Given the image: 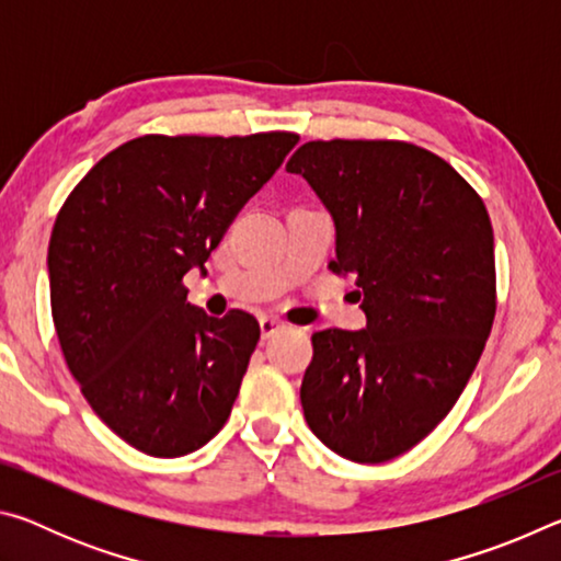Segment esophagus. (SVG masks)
Instances as JSON below:
<instances>
[{
  "label": "esophagus",
  "instance_id": "obj_1",
  "mask_svg": "<svg viewBox=\"0 0 561 561\" xmlns=\"http://www.w3.org/2000/svg\"><path fill=\"white\" fill-rule=\"evenodd\" d=\"M260 329H262V339H272L279 329H284V324L274 317H260Z\"/></svg>",
  "mask_w": 561,
  "mask_h": 561
}]
</instances>
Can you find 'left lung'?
Returning a JSON list of instances; mask_svg holds the SVG:
<instances>
[{
  "label": "left lung",
  "mask_w": 561,
  "mask_h": 561,
  "mask_svg": "<svg viewBox=\"0 0 561 561\" xmlns=\"http://www.w3.org/2000/svg\"><path fill=\"white\" fill-rule=\"evenodd\" d=\"M336 225V277L364 331L311 334L301 381L317 438L354 462L398 458L433 433L478 366L497 311L495 240L474 187L408 140H309L287 163Z\"/></svg>",
  "instance_id": "left-lung-1"
}]
</instances>
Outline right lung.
<instances>
[{"mask_svg":"<svg viewBox=\"0 0 561 561\" xmlns=\"http://www.w3.org/2000/svg\"><path fill=\"white\" fill-rule=\"evenodd\" d=\"M297 133L133 138L66 197L49 242L51 317L89 405L133 448L178 458L230 417L257 319L190 307L203 267Z\"/></svg>","mask_w":561,"mask_h":561,"instance_id":"right-lung-1","label":"right lung"}]
</instances>
